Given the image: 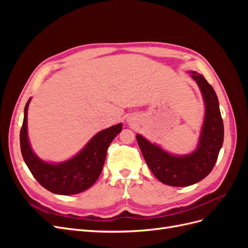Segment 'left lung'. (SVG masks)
<instances>
[{"label": "left lung", "instance_id": "1", "mask_svg": "<svg viewBox=\"0 0 248 248\" xmlns=\"http://www.w3.org/2000/svg\"><path fill=\"white\" fill-rule=\"evenodd\" d=\"M197 82L205 104L204 121L196 150L189 154H171L159 145L137 134L142 156L154 176L163 184L185 187L200 182L214 168L223 142V122L214 89L202 74L189 71Z\"/></svg>", "mask_w": 248, "mask_h": 248}]
</instances>
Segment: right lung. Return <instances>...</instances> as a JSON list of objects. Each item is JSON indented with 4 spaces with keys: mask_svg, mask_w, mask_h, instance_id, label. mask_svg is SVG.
<instances>
[{
    "mask_svg": "<svg viewBox=\"0 0 248 248\" xmlns=\"http://www.w3.org/2000/svg\"><path fill=\"white\" fill-rule=\"evenodd\" d=\"M25 107L24 122L20 129V150L30 171L41 186L48 191L71 196L90 188L99 178L106 161L107 151L122 130V123L110 126L96 133L80 151L62 162L44 161L35 154L28 137V108Z\"/></svg>",
    "mask_w": 248,
    "mask_h": 248,
    "instance_id": "1",
    "label": "right lung"
}]
</instances>
